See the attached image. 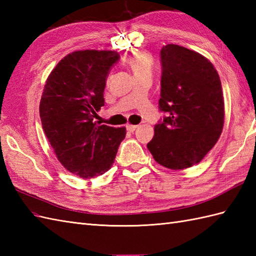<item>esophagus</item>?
I'll list each match as a JSON object with an SVG mask.
<instances>
[{
    "mask_svg": "<svg viewBox=\"0 0 256 256\" xmlns=\"http://www.w3.org/2000/svg\"><path fill=\"white\" fill-rule=\"evenodd\" d=\"M138 128V125H132V124H128L126 125V128H128V132H134Z\"/></svg>",
    "mask_w": 256,
    "mask_h": 256,
    "instance_id": "1",
    "label": "esophagus"
}]
</instances>
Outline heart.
Segmentation results:
<instances>
[{
    "label": "heart",
    "mask_w": 256,
    "mask_h": 256,
    "mask_svg": "<svg viewBox=\"0 0 256 256\" xmlns=\"http://www.w3.org/2000/svg\"><path fill=\"white\" fill-rule=\"evenodd\" d=\"M126 64L136 78L143 74H150L153 66V57L148 52H138L126 59Z\"/></svg>",
    "instance_id": "1"
}]
</instances>
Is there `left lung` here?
Here are the masks:
<instances>
[{
	"label": "left lung",
	"instance_id": "8db88e82",
	"mask_svg": "<svg viewBox=\"0 0 256 256\" xmlns=\"http://www.w3.org/2000/svg\"><path fill=\"white\" fill-rule=\"evenodd\" d=\"M160 111L148 148L160 165L182 170L198 164L224 130V101L214 64L201 54L168 44L162 48Z\"/></svg>",
	"mask_w": 256,
	"mask_h": 256
}]
</instances>
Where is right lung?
I'll return each mask as SVG.
<instances>
[{
    "label": "right lung",
    "mask_w": 256,
    "mask_h": 256,
    "mask_svg": "<svg viewBox=\"0 0 256 256\" xmlns=\"http://www.w3.org/2000/svg\"><path fill=\"white\" fill-rule=\"evenodd\" d=\"M114 50H76L48 76L40 103V121L60 164L80 178H94L112 167L126 128L100 125L103 91Z\"/></svg>",
    "instance_id": "right-lung-1"
}]
</instances>
